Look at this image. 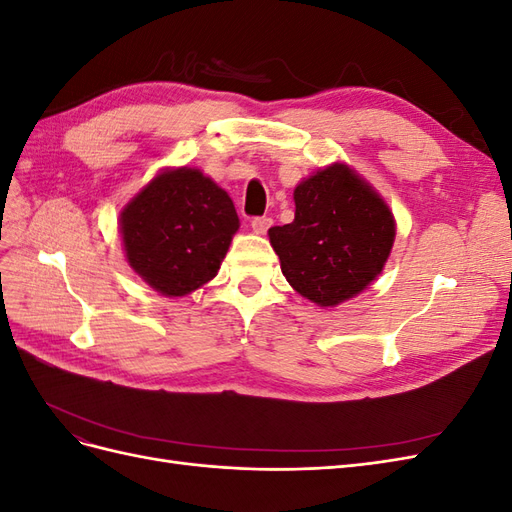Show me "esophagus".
Segmentation results:
<instances>
[{
  "label": "esophagus",
  "mask_w": 512,
  "mask_h": 512,
  "mask_svg": "<svg viewBox=\"0 0 512 512\" xmlns=\"http://www.w3.org/2000/svg\"><path fill=\"white\" fill-rule=\"evenodd\" d=\"M271 224H273V220L267 218V215L252 220V228H254V232H258V235H265V232L271 228Z\"/></svg>",
  "instance_id": "1"
}]
</instances>
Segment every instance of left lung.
<instances>
[{
	"instance_id": "left-lung-1",
	"label": "left lung",
	"mask_w": 512,
	"mask_h": 512,
	"mask_svg": "<svg viewBox=\"0 0 512 512\" xmlns=\"http://www.w3.org/2000/svg\"><path fill=\"white\" fill-rule=\"evenodd\" d=\"M269 241L288 284L312 303L333 307L382 273L395 218L365 179L335 162L294 188V220L269 228Z\"/></svg>"
}]
</instances>
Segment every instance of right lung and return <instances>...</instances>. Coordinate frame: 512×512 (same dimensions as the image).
Here are the masks:
<instances>
[{
    "label": "right lung",
    "instance_id": "obj_1",
    "mask_svg": "<svg viewBox=\"0 0 512 512\" xmlns=\"http://www.w3.org/2000/svg\"><path fill=\"white\" fill-rule=\"evenodd\" d=\"M128 265L164 297H185L220 271L239 215L198 168H166L119 215Z\"/></svg>",
    "mask_w": 512,
    "mask_h": 512
}]
</instances>
